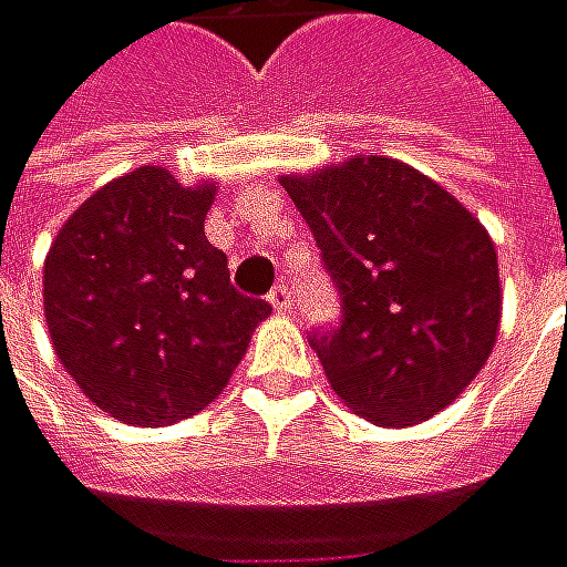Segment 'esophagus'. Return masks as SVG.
<instances>
[{
  "label": "esophagus",
  "instance_id": "1",
  "mask_svg": "<svg viewBox=\"0 0 567 567\" xmlns=\"http://www.w3.org/2000/svg\"><path fill=\"white\" fill-rule=\"evenodd\" d=\"M267 300L274 303L277 312H290V303H293V300H290V290H287L284 284H277V287L270 290V297H267Z\"/></svg>",
  "mask_w": 567,
  "mask_h": 567
}]
</instances>
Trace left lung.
<instances>
[{"instance_id": "obj_1", "label": "left lung", "mask_w": 567, "mask_h": 567, "mask_svg": "<svg viewBox=\"0 0 567 567\" xmlns=\"http://www.w3.org/2000/svg\"><path fill=\"white\" fill-rule=\"evenodd\" d=\"M280 186L342 300V322L309 336L342 403L378 425H413L458 400L501 326L484 225L449 189L378 154Z\"/></svg>"}]
</instances>
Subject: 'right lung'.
Instances as JSON below:
<instances>
[{"mask_svg":"<svg viewBox=\"0 0 567 567\" xmlns=\"http://www.w3.org/2000/svg\"><path fill=\"white\" fill-rule=\"evenodd\" d=\"M216 183L138 167L96 189L44 261V319L61 364L115 420L196 416L228 384L270 303L231 287L203 223Z\"/></svg>","mask_w":567,"mask_h":567,"instance_id":"obj_1","label":"right lung"}]
</instances>
